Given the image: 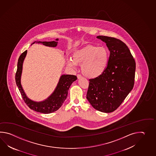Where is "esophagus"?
Listing matches in <instances>:
<instances>
[{"mask_svg": "<svg viewBox=\"0 0 156 156\" xmlns=\"http://www.w3.org/2000/svg\"><path fill=\"white\" fill-rule=\"evenodd\" d=\"M77 79H79L82 77V76H81V75H80V74H77Z\"/></svg>", "mask_w": 156, "mask_h": 156, "instance_id": "34e87169", "label": "esophagus"}]
</instances>
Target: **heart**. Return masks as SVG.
I'll use <instances>...</instances> for the list:
<instances>
[{"label":"heart","instance_id":"1","mask_svg":"<svg viewBox=\"0 0 156 156\" xmlns=\"http://www.w3.org/2000/svg\"><path fill=\"white\" fill-rule=\"evenodd\" d=\"M108 61L109 52L105 48L87 45L75 51L73 59L67 60V64L72 67L81 65L83 75L89 78H95L104 72Z\"/></svg>","mask_w":156,"mask_h":156}]
</instances>
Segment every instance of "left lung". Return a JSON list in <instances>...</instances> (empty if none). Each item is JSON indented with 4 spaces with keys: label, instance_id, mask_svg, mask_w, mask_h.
<instances>
[{
    "label": "left lung",
    "instance_id": "1",
    "mask_svg": "<svg viewBox=\"0 0 156 156\" xmlns=\"http://www.w3.org/2000/svg\"><path fill=\"white\" fill-rule=\"evenodd\" d=\"M106 43L110 56L106 69L99 76L89 79L86 98L94 109L113 112L121 105L134 84L136 62L122 41L98 36Z\"/></svg>",
    "mask_w": 156,
    "mask_h": 156
}]
</instances>
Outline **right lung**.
Returning <instances> with one entry per match:
<instances>
[{"instance_id": "add662e5", "label": "right lung", "mask_w": 156, "mask_h": 156, "mask_svg": "<svg viewBox=\"0 0 156 156\" xmlns=\"http://www.w3.org/2000/svg\"><path fill=\"white\" fill-rule=\"evenodd\" d=\"M56 39V41H58ZM37 42L38 43H42L43 45L49 47H56L57 44L56 41H51V42H41L37 41L33 43ZM27 51H25L24 52L20 55L19 57L18 64H17V70L16 73V82L18 89L20 91V94L22 96L27 106L30 109L33 110L37 112L49 114L52 113L60 108L62 106L64 101L66 100L68 94V91L70 88L71 85L73 81L76 80L77 77L75 75H62L60 77L59 82L57 85L56 89L53 93L50 95L47 99L41 102H36L30 99L26 96L22 87L20 83V77L22 72V66L23 62L26 56Z\"/></svg>"}]
</instances>
